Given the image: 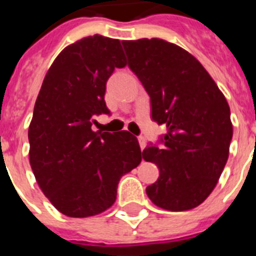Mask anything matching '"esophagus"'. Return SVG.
Masks as SVG:
<instances>
[{
	"label": "esophagus",
	"instance_id": "1",
	"mask_svg": "<svg viewBox=\"0 0 256 256\" xmlns=\"http://www.w3.org/2000/svg\"><path fill=\"white\" fill-rule=\"evenodd\" d=\"M138 142H140V150L144 152V148H146V140H144V136H138Z\"/></svg>",
	"mask_w": 256,
	"mask_h": 256
}]
</instances>
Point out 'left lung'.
<instances>
[{
  "label": "left lung",
  "instance_id": "1",
  "mask_svg": "<svg viewBox=\"0 0 256 256\" xmlns=\"http://www.w3.org/2000/svg\"><path fill=\"white\" fill-rule=\"evenodd\" d=\"M128 66L152 104V118L166 126L142 156L160 168L146 188L154 204L170 211L199 206L226 166L232 140L230 108L200 62L164 40L122 41Z\"/></svg>",
  "mask_w": 256,
  "mask_h": 256
}]
</instances>
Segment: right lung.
Returning <instances> with one entry per match:
<instances>
[{"instance_id": "obj_1", "label": "right lung", "mask_w": 256, "mask_h": 256, "mask_svg": "<svg viewBox=\"0 0 256 256\" xmlns=\"http://www.w3.org/2000/svg\"><path fill=\"white\" fill-rule=\"evenodd\" d=\"M124 65L120 42L96 34L62 50L44 80L29 126L30 166L64 215L86 218L108 210L120 179L142 160L136 136L92 128L96 116H110L106 82Z\"/></svg>"}]
</instances>
